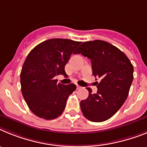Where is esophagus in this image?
<instances>
[{"label":"esophagus","instance_id":"34e87169","mask_svg":"<svg viewBox=\"0 0 147 147\" xmlns=\"http://www.w3.org/2000/svg\"><path fill=\"white\" fill-rule=\"evenodd\" d=\"M76 87H77V89H81V86H79L78 84H76Z\"/></svg>","mask_w":147,"mask_h":147}]
</instances>
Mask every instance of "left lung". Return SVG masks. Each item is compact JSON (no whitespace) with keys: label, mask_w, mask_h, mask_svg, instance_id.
<instances>
[{"label":"left lung","mask_w":147,"mask_h":147,"mask_svg":"<svg viewBox=\"0 0 147 147\" xmlns=\"http://www.w3.org/2000/svg\"><path fill=\"white\" fill-rule=\"evenodd\" d=\"M74 54L90 59L92 74L100 79L97 93L81 101L84 117L93 122L109 119L122 107L133 81L134 68L127 55L108 42L100 40L84 42Z\"/></svg>","instance_id":"8db88e82"}]
</instances>
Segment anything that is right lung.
I'll return each mask as SVG.
<instances>
[{"instance_id":"right-lung-1","label":"right lung","mask_w":147,"mask_h":147,"mask_svg":"<svg viewBox=\"0 0 147 147\" xmlns=\"http://www.w3.org/2000/svg\"><path fill=\"white\" fill-rule=\"evenodd\" d=\"M80 44L69 39H49L37 45L26 57L20 72L21 92L29 109L39 118L52 120L63 113L76 86L58 83L55 77L66 76L65 66Z\"/></svg>"}]
</instances>
